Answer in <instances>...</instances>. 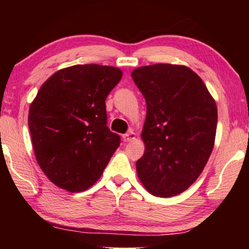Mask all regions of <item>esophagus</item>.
<instances>
[{
    "label": "esophagus",
    "mask_w": 249,
    "mask_h": 249,
    "mask_svg": "<svg viewBox=\"0 0 249 249\" xmlns=\"http://www.w3.org/2000/svg\"><path fill=\"white\" fill-rule=\"evenodd\" d=\"M122 138H124V142H132L136 139V134L132 130H129V132L122 136Z\"/></svg>",
    "instance_id": "obj_1"
}]
</instances>
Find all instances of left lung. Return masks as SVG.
Masks as SVG:
<instances>
[{
  "mask_svg": "<svg viewBox=\"0 0 249 249\" xmlns=\"http://www.w3.org/2000/svg\"><path fill=\"white\" fill-rule=\"evenodd\" d=\"M145 97L144 155L137 176L148 193L172 197L203 172L215 142L217 108L200 77L186 66L156 63L131 72Z\"/></svg>",
  "mask_w": 249,
  "mask_h": 249,
  "instance_id": "1",
  "label": "left lung"
}]
</instances>
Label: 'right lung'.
<instances>
[{"instance_id": "right-lung-1", "label": "right lung", "mask_w": 249, "mask_h": 249, "mask_svg": "<svg viewBox=\"0 0 249 249\" xmlns=\"http://www.w3.org/2000/svg\"><path fill=\"white\" fill-rule=\"evenodd\" d=\"M122 78L115 67L77 64L53 73L29 107L37 163L51 182L71 193L101 178L120 145L107 125L105 100Z\"/></svg>"}]
</instances>
